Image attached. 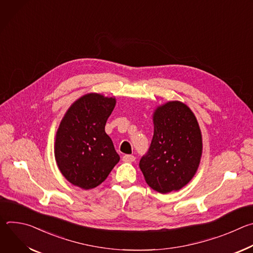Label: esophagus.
Wrapping results in <instances>:
<instances>
[{
    "label": "esophagus",
    "mask_w": 253,
    "mask_h": 253,
    "mask_svg": "<svg viewBox=\"0 0 253 253\" xmlns=\"http://www.w3.org/2000/svg\"><path fill=\"white\" fill-rule=\"evenodd\" d=\"M135 156H133V155H129V154H126V155H124L123 156V161L124 162H133V161H135Z\"/></svg>",
    "instance_id": "obj_1"
}]
</instances>
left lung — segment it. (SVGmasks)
Returning a JSON list of instances; mask_svg holds the SVG:
<instances>
[{
  "instance_id": "obj_1",
  "label": "left lung",
  "mask_w": 253,
  "mask_h": 253,
  "mask_svg": "<svg viewBox=\"0 0 253 253\" xmlns=\"http://www.w3.org/2000/svg\"><path fill=\"white\" fill-rule=\"evenodd\" d=\"M150 147L139 162L147 184L159 193L185 186L199 166L202 137L189 108L178 101L158 107Z\"/></svg>"
}]
</instances>
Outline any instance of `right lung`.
Masks as SVG:
<instances>
[{"label":"right lung","instance_id":"obj_1","mask_svg":"<svg viewBox=\"0 0 253 253\" xmlns=\"http://www.w3.org/2000/svg\"><path fill=\"white\" fill-rule=\"evenodd\" d=\"M116 100L87 94L73 103L56 135L57 165L70 183L92 189L108 177L119 162L111 138L105 132Z\"/></svg>","mask_w":253,"mask_h":253}]
</instances>
